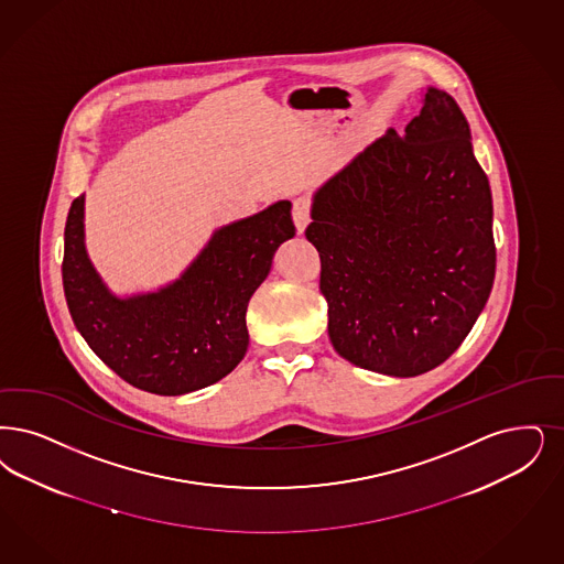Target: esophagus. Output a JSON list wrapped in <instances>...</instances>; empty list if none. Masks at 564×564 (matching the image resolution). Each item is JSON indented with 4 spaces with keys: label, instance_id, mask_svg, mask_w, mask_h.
Listing matches in <instances>:
<instances>
[{
    "label": "esophagus",
    "instance_id": "1",
    "mask_svg": "<svg viewBox=\"0 0 564 564\" xmlns=\"http://www.w3.org/2000/svg\"><path fill=\"white\" fill-rule=\"evenodd\" d=\"M311 212H313L311 197H297V199L293 202L292 216L297 232H304V228L311 223Z\"/></svg>",
    "mask_w": 564,
    "mask_h": 564
}]
</instances>
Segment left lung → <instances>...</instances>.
<instances>
[{
	"instance_id": "1",
	"label": "left lung",
	"mask_w": 564,
	"mask_h": 564,
	"mask_svg": "<svg viewBox=\"0 0 564 564\" xmlns=\"http://www.w3.org/2000/svg\"><path fill=\"white\" fill-rule=\"evenodd\" d=\"M306 239L321 258L339 357L413 378L447 361L494 288V202L470 126L429 88L405 128L376 140L316 193Z\"/></svg>"
}]
</instances>
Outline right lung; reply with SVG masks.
<instances>
[{
  "label": "right lung",
  "mask_w": 564,
  "mask_h": 564,
  "mask_svg": "<svg viewBox=\"0 0 564 564\" xmlns=\"http://www.w3.org/2000/svg\"><path fill=\"white\" fill-rule=\"evenodd\" d=\"M292 203L220 228L176 283L119 300L84 248V195L65 226L63 285L75 327L98 359L140 390L176 397L228 376L248 352L249 297L292 239Z\"/></svg>",
  "instance_id": "add662e5"
}]
</instances>
